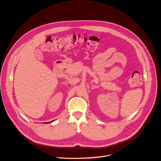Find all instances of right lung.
<instances>
[{"label": "right lung", "mask_w": 161, "mask_h": 161, "mask_svg": "<svg viewBox=\"0 0 161 161\" xmlns=\"http://www.w3.org/2000/svg\"><path fill=\"white\" fill-rule=\"evenodd\" d=\"M53 122V121H51V122H45L44 124H47V123H50V122Z\"/></svg>", "instance_id": "right-lung-1"}]
</instances>
